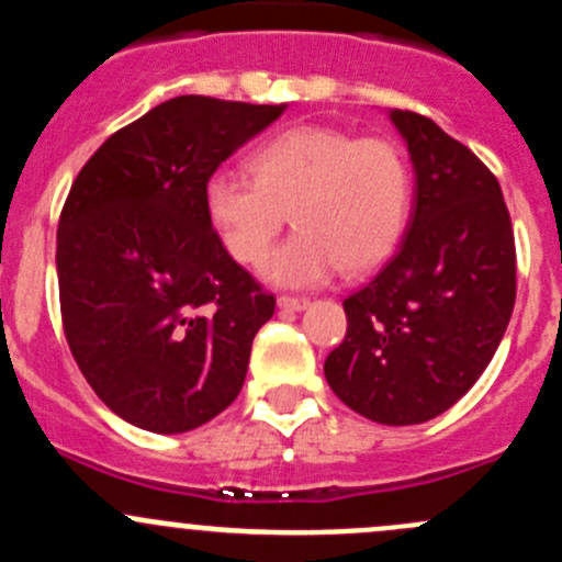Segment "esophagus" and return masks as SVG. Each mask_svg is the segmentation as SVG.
Returning <instances> with one entry per match:
<instances>
[{
  "label": "esophagus",
  "mask_w": 562,
  "mask_h": 562,
  "mask_svg": "<svg viewBox=\"0 0 562 562\" xmlns=\"http://www.w3.org/2000/svg\"><path fill=\"white\" fill-rule=\"evenodd\" d=\"M277 307L285 310V313H302L310 307V299L304 296H280L277 299Z\"/></svg>",
  "instance_id": "34e87169"
}]
</instances>
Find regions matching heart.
<instances>
[{"instance_id": "heart-1", "label": "heart", "mask_w": 562, "mask_h": 562, "mask_svg": "<svg viewBox=\"0 0 562 562\" xmlns=\"http://www.w3.org/2000/svg\"><path fill=\"white\" fill-rule=\"evenodd\" d=\"M249 173L214 171L203 181V209L239 263H255L291 212L299 231L260 263L277 285H315L339 266L375 269L411 220V166L381 135L356 138L326 124L282 130L249 155Z\"/></svg>"}]
</instances>
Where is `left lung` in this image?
<instances>
[{"label": "left lung", "instance_id": "1", "mask_svg": "<svg viewBox=\"0 0 562 562\" xmlns=\"http://www.w3.org/2000/svg\"><path fill=\"white\" fill-rule=\"evenodd\" d=\"M389 119L413 162V212L386 266L342 302L348 334L323 372L350 411L407 427L449 411L492 361L517 299V249L490 168L422 113Z\"/></svg>", "mask_w": 562, "mask_h": 562}]
</instances>
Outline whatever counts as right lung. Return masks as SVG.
Instances as JSON below:
<instances>
[{
    "instance_id": "add662e5",
    "label": "right lung",
    "mask_w": 562,
    "mask_h": 562,
    "mask_svg": "<svg viewBox=\"0 0 562 562\" xmlns=\"http://www.w3.org/2000/svg\"><path fill=\"white\" fill-rule=\"evenodd\" d=\"M285 108L181 94L113 133L72 181L56 234L65 337L133 427L190 432L245 386L274 296L214 234L203 181Z\"/></svg>"
}]
</instances>
